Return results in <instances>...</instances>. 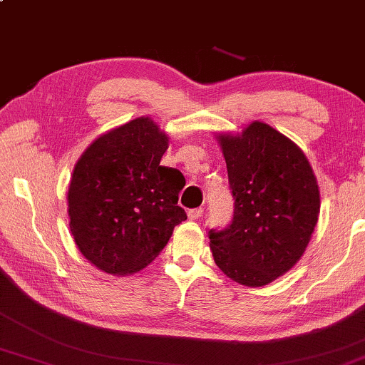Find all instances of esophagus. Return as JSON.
<instances>
[{
    "instance_id": "34e87169",
    "label": "esophagus",
    "mask_w": 365,
    "mask_h": 365,
    "mask_svg": "<svg viewBox=\"0 0 365 365\" xmlns=\"http://www.w3.org/2000/svg\"><path fill=\"white\" fill-rule=\"evenodd\" d=\"M202 215V209L197 207V209H190L188 210V218L190 220H197Z\"/></svg>"
}]
</instances>
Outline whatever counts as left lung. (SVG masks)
I'll list each match as a JSON object with an SVG mask.
<instances>
[{
	"instance_id": "8db88e82",
	"label": "left lung",
	"mask_w": 365,
	"mask_h": 365,
	"mask_svg": "<svg viewBox=\"0 0 365 365\" xmlns=\"http://www.w3.org/2000/svg\"><path fill=\"white\" fill-rule=\"evenodd\" d=\"M233 218L210 230V250L230 279L267 286L300 260L319 215V188L302 150L255 121L241 135H220Z\"/></svg>"
}]
</instances>
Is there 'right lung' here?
Listing matches in <instances>:
<instances>
[{
    "label": "right lung",
    "mask_w": 365,
    "mask_h": 365,
    "mask_svg": "<svg viewBox=\"0 0 365 365\" xmlns=\"http://www.w3.org/2000/svg\"><path fill=\"white\" fill-rule=\"evenodd\" d=\"M168 137L150 118L98 137L73 170L70 230L79 252L98 269L130 274L160 255L175 225L183 183L160 165Z\"/></svg>",
    "instance_id": "add662e5"
}]
</instances>
